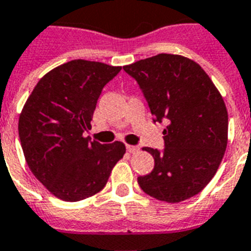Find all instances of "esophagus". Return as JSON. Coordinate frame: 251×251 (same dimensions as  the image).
Segmentation results:
<instances>
[{
    "label": "esophagus",
    "mask_w": 251,
    "mask_h": 251,
    "mask_svg": "<svg viewBox=\"0 0 251 251\" xmlns=\"http://www.w3.org/2000/svg\"><path fill=\"white\" fill-rule=\"evenodd\" d=\"M127 152L137 153V152H139V148L135 147V145H127Z\"/></svg>",
    "instance_id": "34e87169"
}]
</instances>
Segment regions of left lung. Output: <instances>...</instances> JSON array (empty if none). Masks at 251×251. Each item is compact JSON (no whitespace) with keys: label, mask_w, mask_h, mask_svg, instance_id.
I'll use <instances>...</instances> for the list:
<instances>
[{"label":"left lung","mask_w":251,"mask_h":251,"mask_svg":"<svg viewBox=\"0 0 251 251\" xmlns=\"http://www.w3.org/2000/svg\"><path fill=\"white\" fill-rule=\"evenodd\" d=\"M123 69L137 81L154 122L169 120L165 149L144 148L154 169L137 182L161 201L179 203L199 194L216 174L228 144V111L208 75L179 55L140 60Z\"/></svg>","instance_id":"left-lung-1"}]
</instances>
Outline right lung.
Here are the masks:
<instances>
[{"instance_id": "add662e5", "label": "right lung", "mask_w": 251, "mask_h": 251, "mask_svg": "<svg viewBox=\"0 0 251 251\" xmlns=\"http://www.w3.org/2000/svg\"><path fill=\"white\" fill-rule=\"evenodd\" d=\"M120 69L72 60L43 75L23 106L18 132L26 162L59 199L78 201L95 195L123 158V143L100 144L83 137L91 128L102 89Z\"/></svg>"}]
</instances>
